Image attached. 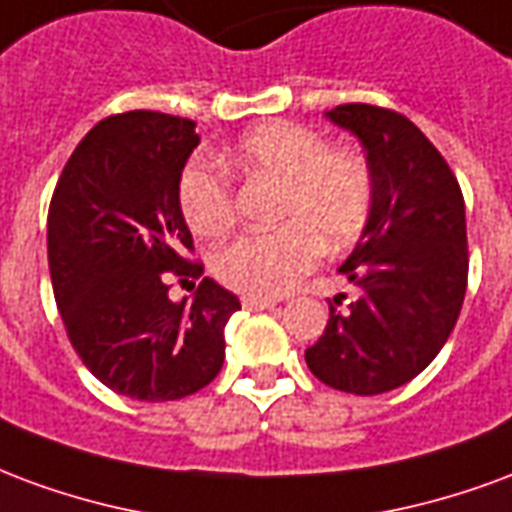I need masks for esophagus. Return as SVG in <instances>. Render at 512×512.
<instances>
[{"instance_id": "obj_1", "label": "esophagus", "mask_w": 512, "mask_h": 512, "mask_svg": "<svg viewBox=\"0 0 512 512\" xmlns=\"http://www.w3.org/2000/svg\"><path fill=\"white\" fill-rule=\"evenodd\" d=\"M272 305H275V300L251 297V294H245V297H242V308H245V311H267V308H272Z\"/></svg>"}]
</instances>
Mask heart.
Wrapping results in <instances>:
<instances>
[{"mask_svg":"<svg viewBox=\"0 0 512 512\" xmlns=\"http://www.w3.org/2000/svg\"><path fill=\"white\" fill-rule=\"evenodd\" d=\"M220 163L248 182H278L275 231L245 234L215 259L234 292L281 297L313 270L319 251L349 248L371 218L374 174L363 155L327 147L311 128L264 122L248 130ZM179 210L201 240H220L237 218L234 188L220 169L193 160L179 177Z\"/></svg>","mask_w":512,"mask_h":512,"instance_id":"heart-1","label":"heart"}]
</instances>
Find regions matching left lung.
Instances as JSON below:
<instances>
[{"mask_svg":"<svg viewBox=\"0 0 512 512\" xmlns=\"http://www.w3.org/2000/svg\"><path fill=\"white\" fill-rule=\"evenodd\" d=\"M327 119L360 138L374 207L338 270L357 297L346 311L338 297L330 302L305 363L343 393H390L428 368L458 322L469 272L464 196L439 149L404 114L346 103Z\"/></svg>","mask_w":512,"mask_h":512,"instance_id":"obj_1","label":"left lung"}]
</instances>
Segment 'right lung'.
I'll list each match as a JSON object with an SVG mask.
<instances>
[{"instance_id": "1", "label": "right lung", "mask_w": 512, "mask_h": 512, "mask_svg": "<svg viewBox=\"0 0 512 512\" xmlns=\"http://www.w3.org/2000/svg\"><path fill=\"white\" fill-rule=\"evenodd\" d=\"M196 122L128 111L98 122L67 160L48 207V267L67 338L100 382L136 401H177L218 376L240 300L204 278L193 300L169 281L201 278L179 177Z\"/></svg>"}]
</instances>
